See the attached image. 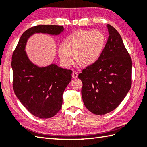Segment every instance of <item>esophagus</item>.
<instances>
[{"label":"esophagus","instance_id":"esophagus-1","mask_svg":"<svg viewBox=\"0 0 147 147\" xmlns=\"http://www.w3.org/2000/svg\"><path fill=\"white\" fill-rule=\"evenodd\" d=\"M78 76V73L76 71H74L73 74H72V77H73V78H74V79L77 78Z\"/></svg>","mask_w":147,"mask_h":147}]
</instances>
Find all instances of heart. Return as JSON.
<instances>
[{"instance_id": "obj_1", "label": "heart", "mask_w": 147, "mask_h": 147, "mask_svg": "<svg viewBox=\"0 0 147 147\" xmlns=\"http://www.w3.org/2000/svg\"><path fill=\"white\" fill-rule=\"evenodd\" d=\"M106 38L98 30H79L69 35L58 50L62 64L69 67L74 60L82 67H88L98 61L104 51Z\"/></svg>"}]
</instances>
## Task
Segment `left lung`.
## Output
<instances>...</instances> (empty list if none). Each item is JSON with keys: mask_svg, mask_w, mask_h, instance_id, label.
I'll use <instances>...</instances> for the list:
<instances>
[{"mask_svg": "<svg viewBox=\"0 0 147 147\" xmlns=\"http://www.w3.org/2000/svg\"><path fill=\"white\" fill-rule=\"evenodd\" d=\"M107 27L109 36L100 57L78 75L84 104L96 115L114 110L131 86V59L120 34L112 26Z\"/></svg>", "mask_w": 147, "mask_h": 147, "instance_id": "left-lung-1", "label": "left lung"}]
</instances>
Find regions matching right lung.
I'll list each match as a JSON object with an SVG mask.
<instances>
[{"label":"right lung","mask_w":147,"mask_h":147,"mask_svg":"<svg viewBox=\"0 0 147 147\" xmlns=\"http://www.w3.org/2000/svg\"><path fill=\"white\" fill-rule=\"evenodd\" d=\"M62 26L38 25L25 31L12 54L13 89L24 107L35 116L46 119L57 113L62 104V95L71 80L72 71L51 64L38 66L30 60L25 51L26 43L35 33L59 35Z\"/></svg>","instance_id":"1"}]
</instances>
